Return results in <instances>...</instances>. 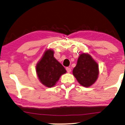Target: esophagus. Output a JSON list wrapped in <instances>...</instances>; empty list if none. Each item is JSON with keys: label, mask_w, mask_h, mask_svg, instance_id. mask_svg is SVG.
I'll list each match as a JSON object with an SVG mask.
<instances>
[{"label": "esophagus", "mask_w": 125, "mask_h": 125, "mask_svg": "<svg viewBox=\"0 0 125 125\" xmlns=\"http://www.w3.org/2000/svg\"><path fill=\"white\" fill-rule=\"evenodd\" d=\"M66 70H67V73H70V72H71V68H70V67H67V68H66Z\"/></svg>", "instance_id": "34e87169"}]
</instances>
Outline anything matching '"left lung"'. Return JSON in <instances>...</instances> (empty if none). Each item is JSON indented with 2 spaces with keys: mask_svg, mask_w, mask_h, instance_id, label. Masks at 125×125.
<instances>
[{
  "mask_svg": "<svg viewBox=\"0 0 125 125\" xmlns=\"http://www.w3.org/2000/svg\"><path fill=\"white\" fill-rule=\"evenodd\" d=\"M73 73L82 86L89 87L97 80L98 65L89 54L83 53L80 54Z\"/></svg>",
  "mask_w": 125,
  "mask_h": 125,
  "instance_id": "1",
  "label": "left lung"
}]
</instances>
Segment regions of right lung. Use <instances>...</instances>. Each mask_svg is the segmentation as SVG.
I'll use <instances>...</instances> for the list:
<instances>
[{
  "mask_svg": "<svg viewBox=\"0 0 125 125\" xmlns=\"http://www.w3.org/2000/svg\"><path fill=\"white\" fill-rule=\"evenodd\" d=\"M36 73L41 83L47 87L51 88L55 85L66 70L54 57V51L48 50L37 64Z\"/></svg>",
  "mask_w": 125,
  "mask_h": 125,
  "instance_id": "1",
  "label": "right lung"
}]
</instances>
